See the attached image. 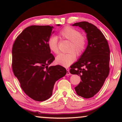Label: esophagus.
<instances>
[{
    "mask_svg": "<svg viewBox=\"0 0 122 122\" xmlns=\"http://www.w3.org/2000/svg\"><path fill=\"white\" fill-rule=\"evenodd\" d=\"M66 69H67V73H66V75L68 76V75H71V73H70V72H69V69L68 68H66Z\"/></svg>",
    "mask_w": 122,
    "mask_h": 122,
    "instance_id": "34e87169",
    "label": "esophagus"
}]
</instances>
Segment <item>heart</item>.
<instances>
[{"instance_id": "heart-1", "label": "heart", "mask_w": 122, "mask_h": 122, "mask_svg": "<svg viewBox=\"0 0 122 122\" xmlns=\"http://www.w3.org/2000/svg\"><path fill=\"white\" fill-rule=\"evenodd\" d=\"M59 37L61 39L70 41L68 51L66 54H60L56 57V63L65 67L71 65L76 58L83 53L87 45V39L81 34L79 30L70 26H66L59 33ZM47 46L51 53L58 54V39L55 36L50 37L47 41Z\"/></svg>"}]
</instances>
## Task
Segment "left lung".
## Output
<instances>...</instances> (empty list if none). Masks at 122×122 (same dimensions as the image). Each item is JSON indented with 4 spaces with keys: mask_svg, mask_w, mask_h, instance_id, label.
Returning <instances> with one entry per match:
<instances>
[{
    "mask_svg": "<svg viewBox=\"0 0 122 122\" xmlns=\"http://www.w3.org/2000/svg\"><path fill=\"white\" fill-rule=\"evenodd\" d=\"M86 33L88 45L70 73L80 76L81 81L75 87L76 93L85 98L93 97L100 91L109 74L110 49L107 39L100 30L86 21L76 22Z\"/></svg>",
    "mask_w": 122,
    "mask_h": 122,
    "instance_id": "1",
    "label": "left lung"
}]
</instances>
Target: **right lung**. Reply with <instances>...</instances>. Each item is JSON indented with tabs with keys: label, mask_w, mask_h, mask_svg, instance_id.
<instances>
[{
	"label": "right lung",
	"mask_w": 122,
	"mask_h": 122,
	"mask_svg": "<svg viewBox=\"0 0 122 122\" xmlns=\"http://www.w3.org/2000/svg\"><path fill=\"white\" fill-rule=\"evenodd\" d=\"M53 28L50 26H29L17 36L12 47L14 75L25 93L36 101L50 98L55 82L67 73L61 66L48 67L55 59L47 46Z\"/></svg>",
	"instance_id": "1"
}]
</instances>
